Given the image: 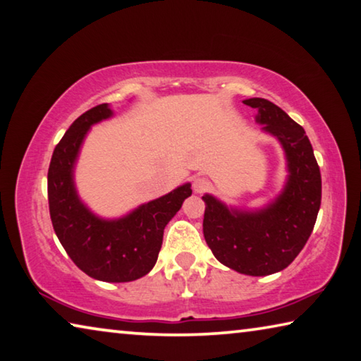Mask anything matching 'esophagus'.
Here are the masks:
<instances>
[{
	"label": "esophagus",
	"mask_w": 361,
	"mask_h": 361,
	"mask_svg": "<svg viewBox=\"0 0 361 361\" xmlns=\"http://www.w3.org/2000/svg\"><path fill=\"white\" fill-rule=\"evenodd\" d=\"M209 188H211V182L208 179H204V177H197V179H193L195 193H204L208 192Z\"/></svg>",
	"instance_id": "esophagus-1"
}]
</instances>
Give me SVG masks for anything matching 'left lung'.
I'll use <instances>...</instances> for the list:
<instances>
[{"label": "left lung", "instance_id": "obj_1", "mask_svg": "<svg viewBox=\"0 0 361 361\" xmlns=\"http://www.w3.org/2000/svg\"><path fill=\"white\" fill-rule=\"evenodd\" d=\"M257 109V121L281 142L289 177L275 203L259 212L228 211L211 195L203 233L216 259L240 274L264 276L286 269L302 251L322 204V174L304 128L270 100H243Z\"/></svg>", "mask_w": 361, "mask_h": 361}]
</instances>
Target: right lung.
I'll list each match as a JSON object with an SVG mask.
<instances>
[{
	"label": "right lung",
	"instance_id": "add662e5",
	"mask_svg": "<svg viewBox=\"0 0 361 361\" xmlns=\"http://www.w3.org/2000/svg\"><path fill=\"white\" fill-rule=\"evenodd\" d=\"M111 116L107 104L76 118L52 153L47 171V200L52 227L76 267L91 279L110 283L133 281L149 274L161 250L166 224L192 195L190 184L142 204L118 221L92 216L78 200L73 164L91 125Z\"/></svg>",
	"mask_w": 361,
	"mask_h": 361
}]
</instances>
